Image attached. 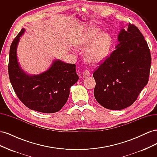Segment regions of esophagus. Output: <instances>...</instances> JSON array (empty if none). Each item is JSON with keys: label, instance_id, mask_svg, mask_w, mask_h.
I'll return each instance as SVG.
<instances>
[{"label": "esophagus", "instance_id": "1", "mask_svg": "<svg viewBox=\"0 0 157 157\" xmlns=\"http://www.w3.org/2000/svg\"><path fill=\"white\" fill-rule=\"evenodd\" d=\"M90 75V72L87 69L85 70L83 72V77L84 78H86V77H89Z\"/></svg>", "mask_w": 157, "mask_h": 157}]
</instances>
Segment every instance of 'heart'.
<instances>
[{"label": "heart", "mask_w": 157, "mask_h": 157, "mask_svg": "<svg viewBox=\"0 0 157 157\" xmlns=\"http://www.w3.org/2000/svg\"><path fill=\"white\" fill-rule=\"evenodd\" d=\"M78 47L85 52V59L88 63L97 64L105 61L110 53L113 39L107 33H101L97 28L90 29L80 38Z\"/></svg>", "instance_id": "obj_1"}]
</instances>
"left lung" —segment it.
Instances as JSON below:
<instances>
[{
  "label": "left lung",
  "mask_w": 157,
  "mask_h": 157,
  "mask_svg": "<svg viewBox=\"0 0 157 157\" xmlns=\"http://www.w3.org/2000/svg\"><path fill=\"white\" fill-rule=\"evenodd\" d=\"M119 43L93 73L94 94L101 105L121 110L132 105L149 81L151 64L150 50L136 25L118 35Z\"/></svg>",
  "instance_id": "left-lung-1"
}]
</instances>
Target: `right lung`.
Here are the masks:
<instances>
[{
	"mask_svg": "<svg viewBox=\"0 0 157 157\" xmlns=\"http://www.w3.org/2000/svg\"><path fill=\"white\" fill-rule=\"evenodd\" d=\"M23 29L12 42L8 66V75L16 96L32 110L44 113L59 111L67 102L69 89L77 82L75 65L56 60L50 69L38 75L30 76L19 66L16 48Z\"/></svg>",
	"mask_w": 157,
	"mask_h": 157,
	"instance_id": "right-lung-1",
	"label": "right lung"
}]
</instances>
